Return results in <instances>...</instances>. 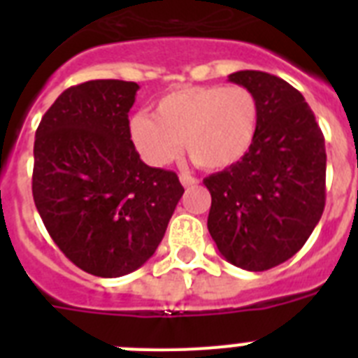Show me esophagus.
<instances>
[{"label": "esophagus", "mask_w": 358, "mask_h": 358, "mask_svg": "<svg viewBox=\"0 0 358 358\" xmlns=\"http://www.w3.org/2000/svg\"><path fill=\"white\" fill-rule=\"evenodd\" d=\"M179 181H181L182 186H186V188H188V186L197 185L199 179L194 176H189V173H181V176H179Z\"/></svg>", "instance_id": "esophagus-1"}]
</instances>
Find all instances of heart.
<instances>
[{"label":"heart","mask_w":358,"mask_h":358,"mask_svg":"<svg viewBox=\"0 0 358 358\" xmlns=\"http://www.w3.org/2000/svg\"><path fill=\"white\" fill-rule=\"evenodd\" d=\"M258 118V100L243 85H188L159 98L154 116H132L129 136L150 166L172 163L182 143L201 169L222 170L248 154Z\"/></svg>","instance_id":"obj_1"}]
</instances>
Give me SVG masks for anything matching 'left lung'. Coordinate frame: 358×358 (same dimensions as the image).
Masks as SVG:
<instances>
[{
    "label": "left lung",
    "mask_w": 358,
    "mask_h": 358,
    "mask_svg": "<svg viewBox=\"0 0 358 358\" xmlns=\"http://www.w3.org/2000/svg\"><path fill=\"white\" fill-rule=\"evenodd\" d=\"M260 118L251 148L238 163L211 173L208 229L220 255L245 271H267L305 245L324 210V136L303 94L264 71H236Z\"/></svg>",
    "instance_id": "1"
}]
</instances>
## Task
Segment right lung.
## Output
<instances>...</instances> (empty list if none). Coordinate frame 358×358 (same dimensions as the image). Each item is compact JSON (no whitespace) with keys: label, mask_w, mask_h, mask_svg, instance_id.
<instances>
[{"label":"right lung","mask_w":358,"mask_h":358,"mask_svg":"<svg viewBox=\"0 0 358 358\" xmlns=\"http://www.w3.org/2000/svg\"><path fill=\"white\" fill-rule=\"evenodd\" d=\"M140 85L90 80L46 110L34 143V202L53 242L85 273L118 278L156 252L185 194L140 159L129 110Z\"/></svg>","instance_id":"add662e5"}]
</instances>
